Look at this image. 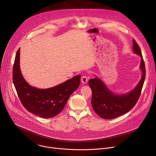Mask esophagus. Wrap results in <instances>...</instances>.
Segmentation results:
<instances>
[{"label":"esophagus","mask_w":156,"mask_h":156,"mask_svg":"<svg viewBox=\"0 0 156 156\" xmlns=\"http://www.w3.org/2000/svg\"><path fill=\"white\" fill-rule=\"evenodd\" d=\"M81 81L82 82V83L83 84H85L87 82V77L86 76V75H84L82 76L81 79Z\"/></svg>","instance_id":"esophagus-1"}]
</instances>
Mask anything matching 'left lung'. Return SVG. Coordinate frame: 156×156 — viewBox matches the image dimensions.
Segmentation results:
<instances>
[{
  "label": "left lung",
  "instance_id": "obj_1",
  "mask_svg": "<svg viewBox=\"0 0 156 156\" xmlns=\"http://www.w3.org/2000/svg\"><path fill=\"white\" fill-rule=\"evenodd\" d=\"M133 41L134 52L141 58L140 68L143 72L142 78L134 90L127 94L116 95L99 78H92L89 81V86L92 90L93 108L102 119H112L127 113L136 105L140 96L146 76V69L140 48L134 39Z\"/></svg>",
  "mask_w": 156,
  "mask_h": 156
}]
</instances>
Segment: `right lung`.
<instances>
[{
  "instance_id": "obj_1",
  "label": "right lung",
  "mask_w": 156,
  "mask_h": 156,
  "mask_svg": "<svg viewBox=\"0 0 156 156\" xmlns=\"http://www.w3.org/2000/svg\"><path fill=\"white\" fill-rule=\"evenodd\" d=\"M20 49L13 67V82L18 96L29 112L42 118H52L63 109L71 94L79 87L80 75L54 87L40 90L31 86L23 78L20 69Z\"/></svg>"
}]
</instances>
